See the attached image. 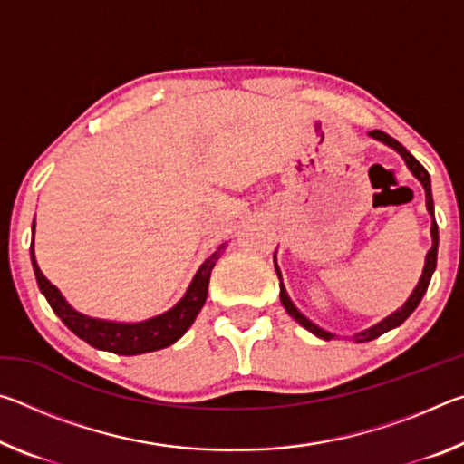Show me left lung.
I'll list each match as a JSON object with an SVG mask.
<instances>
[{
    "instance_id": "left-lung-1",
    "label": "left lung",
    "mask_w": 464,
    "mask_h": 464,
    "mask_svg": "<svg viewBox=\"0 0 464 464\" xmlns=\"http://www.w3.org/2000/svg\"><path fill=\"white\" fill-rule=\"evenodd\" d=\"M368 137H372L376 140H381V143H384L387 147L395 149V151L403 157L405 166L410 168L411 174L420 179V184L423 186V190H426V208H428V213L431 217V229H430L431 247L428 249V254H426V264H423L420 282H418V285H415L410 298H407V301L403 303V307L397 309L395 313H391L389 317H384L376 325L364 329V332L352 335V340H354L356 343L376 340V337H379V335L387 334V332H391V329H395V327L401 325L403 321L410 317L415 309H418L420 301H421L423 295H426V290H428V285H430V280H431V274H434V270H436V257H438V225H436V218H434V198H431V182H430V174L426 171V168H423L421 163L415 160V157L410 151H407V149L401 143H399V140L389 137L387 132L371 130V132H368ZM274 266H276V274H278V278H280V301H282V304H285V309H286L288 315L293 317L298 325H303L304 329H307V332H311L313 335L324 337V340H332V337H335L332 332H327V329L319 327L317 324H313L309 317H304L303 313L295 307V303L290 301V296H288L286 288H285V282H282L280 268H278V264H276V254H274Z\"/></svg>"
}]
</instances>
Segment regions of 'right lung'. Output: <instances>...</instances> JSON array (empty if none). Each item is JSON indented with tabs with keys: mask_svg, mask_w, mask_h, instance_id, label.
<instances>
[{
	"mask_svg": "<svg viewBox=\"0 0 464 464\" xmlns=\"http://www.w3.org/2000/svg\"><path fill=\"white\" fill-rule=\"evenodd\" d=\"M227 243H221L217 251L207 260L202 262L198 272L194 274L190 286L184 293V296L171 307L169 311L155 315L151 319L137 321V324H124V321H108L83 315V313L75 311L72 304L65 301V296L61 295V290L51 285L46 280L44 274L41 272L36 264L34 256V223H33V246H30V260H33L34 276L38 282V288L49 301L51 309L54 311L63 324H65L72 332L82 337L85 343H90L92 348L112 352V354L121 356H137L147 354V352H155L168 345L176 343L182 337L190 325L194 324L196 315L204 307L208 293V280L210 272H213L218 256L223 254Z\"/></svg>",
	"mask_w": 464,
	"mask_h": 464,
	"instance_id": "right-lung-1",
	"label": "right lung"
}]
</instances>
